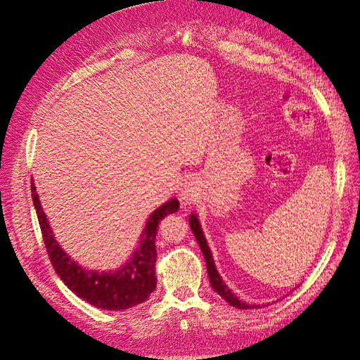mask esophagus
I'll list each match as a JSON object with an SVG mask.
<instances>
[{
	"label": "esophagus",
	"instance_id": "obj_1",
	"mask_svg": "<svg viewBox=\"0 0 360 360\" xmlns=\"http://www.w3.org/2000/svg\"><path fill=\"white\" fill-rule=\"evenodd\" d=\"M189 197H191V188L188 186V184H184V186L180 189V200L188 201Z\"/></svg>",
	"mask_w": 360,
	"mask_h": 360
}]
</instances>
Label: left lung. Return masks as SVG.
Listing matches in <instances>:
<instances>
[{"mask_svg":"<svg viewBox=\"0 0 360 360\" xmlns=\"http://www.w3.org/2000/svg\"><path fill=\"white\" fill-rule=\"evenodd\" d=\"M189 225H191V230L195 236V238H197V242L202 250V255L205 258V264H207V274H209V279H210V285L212 288L219 294V296L228 303L231 304V307H236L238 309H258L259 304H249L243 300H238L236 294L230 290V287H228L222 276L219 275V271H217L216 266H214V261H213V255L210 252V248L209 245H207V240H205V236L202 233V228H201V224L198 221V216L195 213H191L189 216ZM264 307V304H263Z\"/></svg>","mask_w":360,"mask_h":360,"instance_id":"obj_1","label":"left lung"}]
</instances>
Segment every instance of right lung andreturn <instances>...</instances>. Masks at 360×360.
<instances>
[{
	"label": "right lung",
	"mask_w": 360,
	"mask_h": 360,
	"mask_svg": "<svg viewBox=\"0 0 360 360\" xmlns=\"http://www.w3.org/2000/svg\"><path fill=\"white\" fill-rule=\"evenodd\" d=\"M31 197L39 217L40 230L51 263L60 279L78 297L90 304L108 311H122L135 307L148 299L156 288V234L163 217L176 213L180 207L177 198H171L150 214L146 228L139 237L138 248L126 263L110 271L84 269L70 258L69 254L53 237L48 217L43 212L34 183L31 181Z\"/></svg>",
	"instance_id": "right-lung-1"
}]
</instances>
